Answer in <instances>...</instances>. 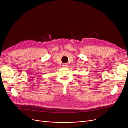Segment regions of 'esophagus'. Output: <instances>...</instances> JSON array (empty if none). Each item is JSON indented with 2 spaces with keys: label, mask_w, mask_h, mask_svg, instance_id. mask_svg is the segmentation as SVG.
Returning a JSON list of instances; mask_svg holds the SVG:
<instances>
[{
  "label": "esophagus",
  "mask_w": 128,
  "mask_h": 128,
  "mask_svg": "<svg viewBox=\"0 0 128 128\" xmlns=\"http://www.w3.org/2000/svg\"><path fill=\"white\" fill-rule=\"evenodd\" d=\"M62 66L64 68H66V67H68V64H66V63H64V64H63Z\"/></svg>",
  "instance_id": "esophagus-1"
}]
</instances>
